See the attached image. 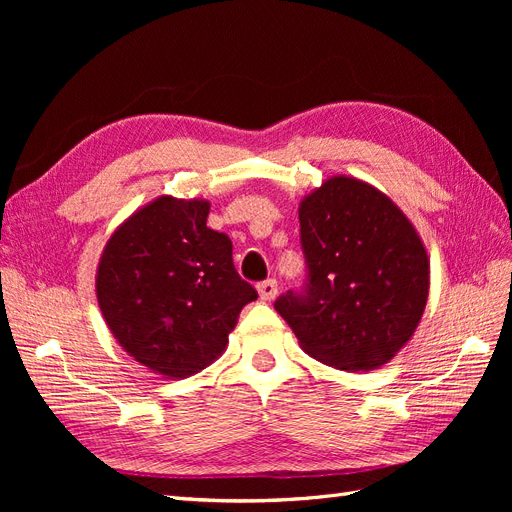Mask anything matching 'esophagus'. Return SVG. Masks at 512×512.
<instances>
[{
    "label": "esophagus",
    "instance_id": "34e87169",
    "mask_svg": "<svg viewBox=\"0 0 512 512\" xmlns=\"http://www.w3.org/2000/svg\"><path fill=\"white\" fill-rule=\"evenodd\" d=\"M258 294L262 301H273L277 297V282L275 280H267L258 284Z\"/></svg>",
    "mask_w": 512,
    "mask_h": 512
}]
</instances>
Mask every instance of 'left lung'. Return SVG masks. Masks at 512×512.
I'll return each mask as SVG.
<instances>
[{"mask_svg":"<svg viewBox=\"0 0 512 512\" xmlns=\"http://www.w3.org/2000/svg\"><path fill=\"white\" fill-rule=\"evenodd\" d=\"M307 290L275 309L324 365L371 371L404 348L429 297V256L414 224L374 185L335 175L303 196Z\"/></svg>","mask_w":512,"mask_h":512,"instance_id":"left-lung-1","label":"left lung"}]
</instances>
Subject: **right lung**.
<instances>
[{
  "mask_svg": "<svg viewBox=\"0 0 512 512\" xmlns=\"http://www.w3.org/2000/svg\"><path fill=\"white\" fill-rule=\"evenodd\" d=\"M205 198L158 196L106 241L96 297L117 344L168 380L209 367L241 309L258 299L232 265V243L207 226Z\"/></svg>",
  "mask_w": 512,
  "mask_h": 512,
  "instance_id": "1",
  "label": "right lung"
}]
</instances>
